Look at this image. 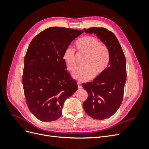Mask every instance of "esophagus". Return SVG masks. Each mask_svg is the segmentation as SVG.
<instances>
[{
    "label": "esophagus",
    "mask_w": 149,
    "mask_h": 149,
    "mask_svg": "<svg viewBox=\"0 0 149 149\" xmlns=\"http://www.w3.org/2000/svg\"><path fill=\"white\" fill-rule=\"evenodd\" d=\"M78 88H79V89L82 88V86H81V83H78Z\"/></svg>",
    "instance_id": "34e87169"
}]
</instances>
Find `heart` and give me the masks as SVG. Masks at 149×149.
<instances>
[{
  "label": "heart",
  "instance_id": "1",
  "mask_svg": "<svg viewBox=\"0 0 149 149\" xmlns=\"http://www.w3.org/2000/svg\"><path fill=\"white\" fill-rule=\"evenodd\" d=\"M77 50L86 55L84 66L74 71L73 78L80 82L91 79L102 74L109 64V52L107 47L102 45L97 38L92 36H86L79 38L75 43ZM63 60L70 71L75 70V51L71 47H67L63 53Z\"/></svg>",
  "mask_w": 149,
  "mask_h": 149
}]
</instances>
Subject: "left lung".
<instances>
[{
	"label": "left lung",
	"instance_id": "1",
	"mask_svg": "<svg viewBox=\"0 0 149 149\" xmlns=\"http://www.w3.org/2000/svg\"><path fill=\"white\" fill-rule=\"evenodd\" d=\"M94 33L109 52V64L104 73L92 82L83 84L88 93L83 104L86 114L96 119H104L114 115L123 102L127 77L126 60L118 38L112 31L102 27L84 29Z\"/></svg>",
	"mask_w": 149,
	"mask_h": 149
}]
</instances>
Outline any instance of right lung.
Returning a JSON list of instances; mask_svg holds the SVG:
<instances>
[{"label": "right lung", "mask_w": 149, "mask_h": 149, "mask_svg": "<svg viewBox=\"0 0 149 149\" xmlns=\"http://www.w3.org/2000/svg\"><path fill=\"white\" fill-rule=\"evenodd\" d=\"M83 31L50 27L31 40L24 58L22 82L26 103L35 118L43 122L61 116L65 101L78 89L66 70L63 53Z\"/></svg>", "instance_id": "right-lung-1"}]
</instances>
